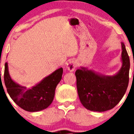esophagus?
<instances>
[{"mask_svg": "<svg viewBox=\"0 0 134 134\" xmlns=\"http://www.w3.org/2000/svg\"><path fill=\"white\" fill-rule=\"evenodd\" d=\"M76 67V62L74 60H70L66 63V69L70 72H73Z\"/></svg>", "mask_w": 134, "mask_h": 134, "instance_id": "esophagus-1", "label": "esophagus"}]
</instances>
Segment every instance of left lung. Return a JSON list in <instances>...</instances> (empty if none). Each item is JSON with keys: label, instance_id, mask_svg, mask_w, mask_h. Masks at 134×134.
Returning <instances> with one entry per match:
<instances>
[{"label": "left lung", "instance_id": "8db88e82", "mask_svg": "<svg viewBox=\"0 0 134 134\" xmlns=\"http://www.w3.org/2000/svg\"><path fill=\"white\" fill-rule=\"evenodd\" d=\"M121 49L122 66L114 75H103L85 67L76 71L79 99L88 110L103 112L111 109L125 94L129 83L130 62L123 42Z\"/></svg>", "mask_w": 134, "mask_h": 134}]
</instances>
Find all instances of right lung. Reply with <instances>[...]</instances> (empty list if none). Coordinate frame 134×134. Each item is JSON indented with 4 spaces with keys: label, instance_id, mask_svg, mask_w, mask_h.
Listing matches in <instances>:
<instances>
[{
    "label": "right lung",
    "instance_id": "add662e5",
    "mask_svg": "<svg viewBox=\"0 0 134 134\" xmlns=\"http://www.w3.org/2000/svg\"><path fill=\"white\" fill-rule=\"evenodd\" d=\"M62 73V68H58L28 89L26 86L19 85L11 79L8 63L6 62L4 84L9 96L16 105L27 111L37 112L46 109L52 103L55 88L61 80Z\"/></svg>",
    "mask_w": 134,
    "mask_h": 134
}]
</instances>
